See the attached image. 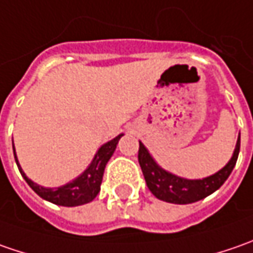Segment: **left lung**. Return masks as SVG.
I'll return each instance as SVG.
<instances>
[{
	"label": "left lung",
	"instance_id": "8db88e82",
	"mask_svg": "<svg viewBox=\"0 0 253 253\" xmlns=\"http://www.w3.org/2000/svg\"><path fill=\"white\" fill-rule=\"evenodd\" d=\"M239 146H241V135L238 136L235 151L228 165L217 171L215 174L203 180L181 179L171 173L165 171L155 163L149 152L146 151V148L141 142H139V151H138V161L141 165L146 186L155 197L163 200L166 203H173V204H190V203H196L199 200L207 197L224 184V181L228 179L232 169L235 168V163L238 159Z\"/></svg>",
	"mask_w": 253,
	"mask_h": 253
}]
</instances>
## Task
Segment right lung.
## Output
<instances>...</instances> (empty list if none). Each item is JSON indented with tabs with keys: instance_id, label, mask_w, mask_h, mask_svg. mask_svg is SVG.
Segmentation results:
<instances>
[{
	"instance_id": "add662e5",
	"label": "right lung",
	"mask_w": 253,
	"mask_h": 253,
	"mask_svg": "<svg viewBox=\"0 0 253 253\" xmlns=\"http://www.w3.org/2000/svg\"><path fill=\"white\" fill-rule=\"evenodd\" d=\"M121 136L122 135H118L112 141L102 145L101 148L98 149V152H97V155H95L94 161L91 162V165L88 166V169L85 170L80 177H77L72 183H69L66 186H62V187H57V189H46V187L35 184L32 180H29L26 177V174L21 169L19 163L16 161L15 149L14 156L22 177L26 180V183L32 187V190L38 196H41L42 199L47 200V201H50L53 204H57V206L76 207V206H82V204L90 203L100 193V186H101L105 165H107V162L110 161V158H111L112 153L115 151L117 143H118Z\"/></svg>"
}]
</instances>
